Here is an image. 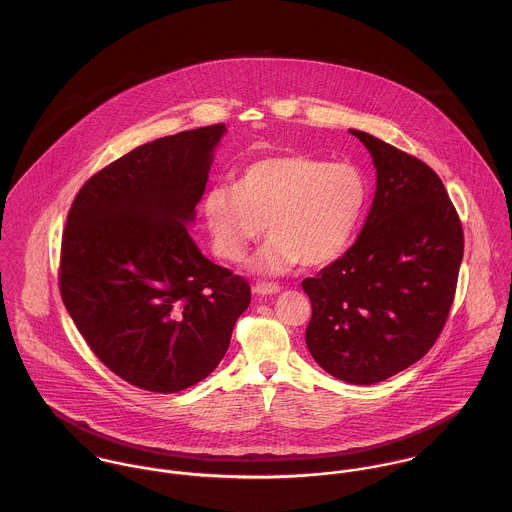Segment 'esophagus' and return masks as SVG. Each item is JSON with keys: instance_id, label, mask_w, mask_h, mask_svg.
I'll return each instance as SVG.
<instances>
[{"instance_id": "esophagus-1", "label": "esophagus", "mask_w": 512, "mask_h": 512, "mask_svg": "<svg viewBox=\"0 0 512 512\" xmlns=\"http://www.w3.org/2000/svg\"><path fill=\"white\" fill-rule=\"evenodd\" d=\"M254 292L258 293V295L278 293L280 292V286H278V284H274V282H258V284L254 286Z\"/></svg>"}]
</instances>
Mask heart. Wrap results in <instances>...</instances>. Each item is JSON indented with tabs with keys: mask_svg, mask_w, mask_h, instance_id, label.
Returning <instances> with one entry per match:
<instances>
[{
	"mask_svg": "<svg viewBox=\"0 0 512 512\" xmlns=\"http://www.w3.org/2000/svg\"><path fill=\"white\" fill-rule=\"evenodd\" d=\"M365 173L349 161L270 155L250 161L236 187L217 185L205 199V220L220 258L238 262L266 224L272 234L254 268L284 272L303 262L325 266L351 244L365 213Z\"/></svg>",
	"mask_w": 512,
	"mask_h": 512,
	"instance_id": "1",
	"label": "heart"
}]
</instances>
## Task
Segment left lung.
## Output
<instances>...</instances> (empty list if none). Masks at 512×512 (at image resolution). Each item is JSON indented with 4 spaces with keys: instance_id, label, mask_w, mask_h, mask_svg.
I'll return each mask as SVG.
<instances>
[{
    "instance_id": "1",
    "label": "left lung",
    "mask_w": 512,
    "mask_h": 512,
    "mask_svg": "<svg viewBox=\"0 0 512 512\" xmlns=\"http://www.w3.org/2000/svg\"><path fill=\"white\" fill-rule=\"evenodd\" d=\"M376 193L357 242L315 278L305 343L351 384L382 382L418 363L447 321L463 258V226L438 173L366 132Z\"/></svg>"
}]
</instances>
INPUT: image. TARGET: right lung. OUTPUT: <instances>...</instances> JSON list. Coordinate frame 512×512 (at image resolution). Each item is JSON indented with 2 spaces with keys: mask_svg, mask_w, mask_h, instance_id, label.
Wrapping results in <instances>:
<instances>
[{
  "mask_svg": "<svg viewBox=\"0 0 512 512\" xmlns=\"http://www.w3.org/2000/svg\"><path fill=\"white\" fill-rule=\"evenodd\" d=\"M226 126L159 138L108 163L76 193L59 290L90 351L116 376L171 394L207 378L250 303L248 282L187 232Z\"/></svg>",
  "mask_w": 512,
  "mask_h": 512,
  "instance_id": "right-lung-1",
  "label": "right lung"
}]
</instances>
